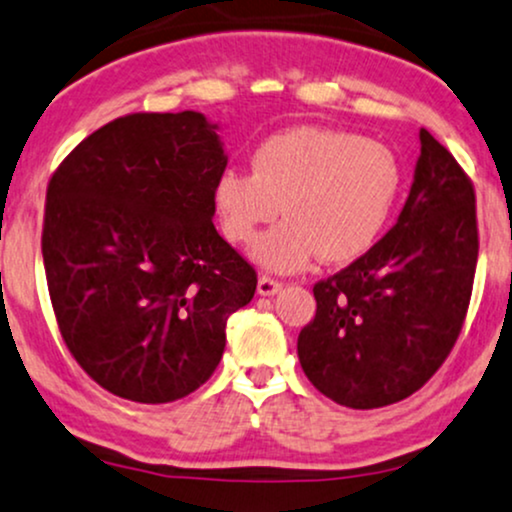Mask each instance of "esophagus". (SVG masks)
<instances>
[{
	"mask_svg": "<svg viewBox=\"0 0 512 512\" xmlns=\"http://www.w3.org/2000/svg\"><path fill=\"white\" fill-rule=\"evenodd\" d=\"M283 288L281 281H274L269 279V276H260V281H257V293L264 295V298H269V295H276Z\"/></svg>",
	"mask_w": 512,
	"mask_h": 512,
	"instance_id": "esophagus-1",
	"label": "esophagus"
}]
</instances>
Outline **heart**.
Listing matches in <instances>:
<instances>
[{
    "mask_svg": "<svg viewBox=\"0 0 512 512\" xmlns=\"http://www.w3.org/2000/svg\"><path fill=\"white\" fill-rule=\"evenodd\" d=\"M252 174L224 169L212 188L221 233L250 245L276 214L286 219L257 240L252 260L293 274L315 257L350 262L377 243L396 209L403 174L377 140L338 128L300 126L252 152Z\"/></svg>",
    "mask_w": 512,
    "mask_h": 512,
    "instance_id": "1",
    "label": "heart"
}]
</instances>
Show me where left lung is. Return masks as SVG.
I'll return each instance as SVG.
<instances>
[{
  "mask_svg": "<svg viewBox=\"0 0 512 512\" xmlns=\"http://www.w3.org/2000/svg\"><path fill=\"white\" fill-rule=\"evenodd\" d=\"M393 229L319 281L298 357L319 393L353 410L398 403L451 353L470 305L477 212L470 178L429 131Z\"/></svg>",
  "mask_w": 512,
  "mask_h": 512,
  "instance_id": "8db88e82",
  "label": "left lung"
}]
</instances>
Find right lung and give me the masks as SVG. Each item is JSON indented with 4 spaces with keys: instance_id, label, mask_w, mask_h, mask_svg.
Wrapping results in <instances>:
<instances>
[{
    "instance_id": "obj_1",
    "label": "right lung",
    "mask_w": 512,
    "mask_h": 512,
    "mask_svg": "<svg viewBox=\"0 0 512 512\" xmlns=\"http://www.w3.org/2000/svg\"><path fill=\"white\" fill-rule=\"evenodd\" d=\"M229 155L200 112L131 114L80 143L47 188L42 257L71 355L102 389L171 403L200 389L255 269L214 229Z\"/></svg>"
}]
</instances>
